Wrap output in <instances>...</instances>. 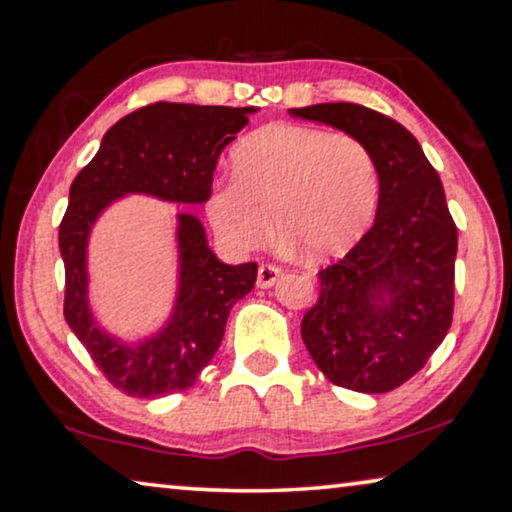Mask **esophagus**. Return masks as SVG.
Wrapping results in <instances>:
<instances>
[{"instance_id": "1", "label": "esophagus", "mask_w": 512, "mask_h": 512, "mask_svg": "<svg viewBox=\"0 0 512 512\" xmlns=\"http://www.w3.org/2000/svg\"><path fill=\"white\" fill-rule=\"evenodd\" d=\"M279 277H282V270H279L277 265H272V263H263L261 268H258L256 284L261 286V289H270V286L275 284Z\"/></svg>"}]
</instances>
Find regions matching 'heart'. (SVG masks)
I'll use <instances>...</instances> for the list:
<instances>
[{
    "label": "heart",
    "instance_id": "heart-1",
    "mask_svg": "<svg viewBox=\"0 0 512 512\" xmlns=\"http://www.w3.org/2000/svg\"><path fill=\"white\" fill-rule=\"evenodd\" d=\"M382 174L370 146L307 125H268L233 151V179L207 195L216 233L233 249L284 242L307 258L352 249L375 219Z\"/></svg>",
    "mask_w": 512,
    "mask_h": 512
}]
</instances>
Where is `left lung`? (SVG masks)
Masks as SVG:
<instances>
[{
    "mask_svg": "<svg viewBox=\"0 0 512 512\" xmlns=\"http://www.w3.org/2000/svg\"><path fill=\"white\" fill-rule=\"evenodd\" d=\"M291 114L361 139L380 165L375 223L319 270L300 335L328 382L387 394L424 368L452 324L457 226L443 184L417 139L380 111L328 102Z\"/></svg>",
    "mask_w": 512,
    "mask_h": 512,
    "instance_id": "left-lung-1",
    "label": "left lung"
}]
</instances>
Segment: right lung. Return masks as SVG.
<instances>
[{"mask_svg":"<svg viewBox=\"0 0 512 512\" xmlns=\"http://www.w3.org/2000/svg\"><path fill=\"white\" fill-rule=\"evenodd\" d=\"M254 111V107L181 102L146 104L111 125L100 151L72 181L58 235L65 261V319L100 373L125 396L156 398L195 387L221 345L233 305L254 289L258 263H221L209 251L200 221L181 214L177 310L158 338L128 347L97 331L90 317L86 300L90 226L123 193L205 202L221 151Z\"/></svg>","mask_w":512,"mask_h":512,"instance_id":"add662e5","label":"right lung"}]
</instances>
